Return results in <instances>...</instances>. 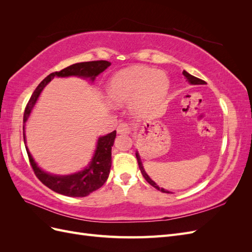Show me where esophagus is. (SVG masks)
<instances>
[{
  "mask_svg": "<svg viewBox=\"0 0 252 252\" xmlns=\"http://www.w3.org/2000/svg\"><path fill=\"white\" fill-rule=\"evenodd\" d=\"M118 133L120 134H129L131 132V128L130 126H129L127 123H121L119 126H118Z\"/></svg>",
  "mask_w": 252,
  "mask_h": 252,
  "instance_id": "1",
  "label": "esophagus"
}]
</instances>
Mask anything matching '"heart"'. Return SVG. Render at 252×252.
Returning <instances> with one entry per match:
<instances>
[{"instance_id":"b5f03b06","label":"heart","mask_w":252,"mask_h":252,"mask_svg":"<svg viewBox=\"0 0 252 252\" xmlns=\"http://www.w3.org/2000/svg\"><path fill=\"white\" fill-rule=\"evenodd\" d=\"M169 80L162 71L147 67H133L113 74L106 93L109 101L116 104L130 101L136 116L154 113L168 93Z\"/></svg>"}]
</instances>
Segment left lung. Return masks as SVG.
Segmentation results:
<instances>
[{"label": "left lung", "instance_id": "1", "mask_svg": "<svg viewBox=\"0 0 252 252\" xmlns=\"http://www.w3.org/2000/svg\"><path fill=\"white\" fill-rule=\"evenodd\" d=\"M183 75H184V78L186 79V81H187L189 84H191V85H204V84H206L204 81H202V80H200V79H197V78L193 77V75L188 73L186 70L183 71ZM135 156H136V158H138V163H139L140 170H141V172H142V174H143L144 179L146 180L151 186H154L156 189L159 190V191L165 192V193H171L170 191H168V190H166V189H164V188H159V187L158 186L157 183L150 179V177L147 174V172L145 171V169H144V166H143V163H142V161H141V157H140V155H139V151H138V150L135 151Z\"/></svg>", "mask_w": 252, "mask_h": 252}]
</instances>
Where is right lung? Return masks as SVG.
<instances>
[{
    "label": "right lung",
    "mask_w": 252,
    "mask_h": 252,
    "mask_svg": "<svg viewBox=\"0 0 252 252\" xmlns=\"http://www.w3.org/2000/svg\"><path fill=\"white\" fill-rule=\"evenodd\" d=\"M110 65L111 63L108 61H93V62L72 64L61 71L52 72L39 84V86L35 88L27 104L24 120H23V135H24V143L30 164L32 166L35 175L43 184L60 194L72 197L86 196L104 185V183L109 177L111 168V149L117 131L114 130L110 133L98 136L94 156L85 168L70 174H53L43 170L37 165L26 146V122L28 121L30 113H32L37 100H39L43 89L48 85L52 79L75 77L89 80L91 83H94L97 75L107 69Z\"/></svg>",
    "instance_id": "add662e5"
}]
</instances>
